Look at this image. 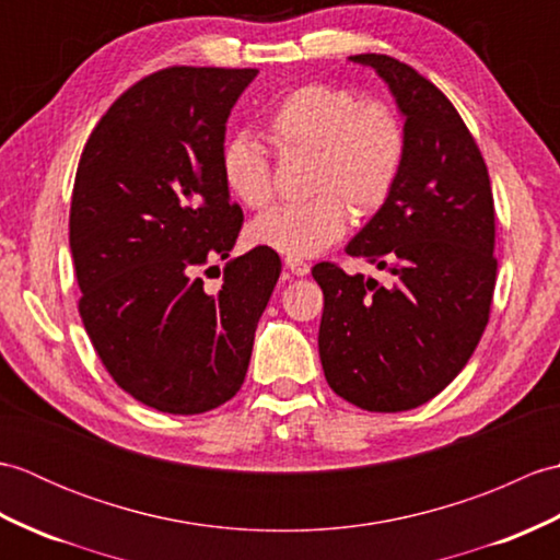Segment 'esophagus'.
Here are the masks:
<instances>
[{"label": "esophagus", "instance_id": "esophagus-1", "mask_svg": "<svg viewBox=\"0 0 560 560\" xmlns=\"http://www.w3.org/2000/svg\"><path fill=\"white\" fill-rule=\"evenodd\" d=\"M287 269H289L291 273H295V277H305V273L311 271V265H307V261H303V259L287 257Z\"/></svg>", "mask_w": 560, "mask_h": 560}]
</instances>
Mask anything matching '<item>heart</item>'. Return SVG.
<instances>
[{
    "instance_id": "b5f03b06",
    "label": "heart",
    "mask_w": 560,
    "mask_h": 560,
    "mask_svg": "<svg viewBox=\"0 0 560 560\" xmlns=\"http://www.w3.org/2000/svg\"><path fill=\"white\" fill-rule=\"evenodd\" d=\"M279 156L311 153L303 205L261 213L247 229L249 243L287 257H315L347 233L349 209L373 213L385 205L401 171L404 132L387 105L359 103L351 91L307 83L287 93L267 117ZM223 183L249 209L269 205L271 163L255 137H231L221 151Z\"/></svg>"
}]
</instances>
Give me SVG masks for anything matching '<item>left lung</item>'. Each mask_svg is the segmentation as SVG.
<instances>
[{
    "label": "left lung",
    "instance_id": "1",
    "mask_svg": "<svg viewBox=\"0 0 560 560\" xmlns=\"http://www.w3.org/2000/svg\"><path fill=\"white\" fill-rule=\"evenodd\" d=\"M375 69L404 117V161L387 201L347 245L387 269L380 287L319 261L325 293L319 361L329 387L368 411L416 409L471 359L489 323L498 261L486 163L445 93L387 55H353Z\"/></svg>",
    "mask_w": 560,
    "mask_h": 560
}]
</instances>
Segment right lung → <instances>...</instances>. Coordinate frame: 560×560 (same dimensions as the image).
I'll return each mask as SVG.
<instances>
[{
	"instance_id": "add662e5",
	"label": "right lung",
	"mask_w": 560,
	"mask_h": 560,
	"mask_svg": "<svg viewBox=\"0 0 560 560\" xmlns=\"http://www.w3.org/2000/svg\"><path fill=\"white\" fill-rule=\"evenodd\" d=\"M255 77L161 69L110 105L79 161L69 247L83 327L115 383L163 413H205L241 389L281 273L279 255L255 247L226 262L217 294L198 279L243 225L221 151Z\"/></svg>"
}]
</instances>
